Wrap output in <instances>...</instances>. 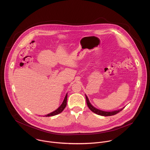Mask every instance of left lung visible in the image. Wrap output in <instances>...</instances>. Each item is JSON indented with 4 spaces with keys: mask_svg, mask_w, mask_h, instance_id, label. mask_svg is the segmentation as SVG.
Returning a JSON list of instances; mask_svg holds the SVG:
<instances>
[{
    "mask_svg": "<svg viewBox=\"0 0 150 150\" xmlns=\"http://www.w3.org/2000/svg\"><path fill=\"white\" fill-rule=\"evenodd\" d=\"M86 103L88 105V107H89V108L94 113L98 114V115H102V116H111V115H114L117 113H118L119 112H120L121 111H122L123 110L124 108L123 107L120 110H115V111H102L100 110H99L95 107H93L91 103L89 102V100L87 97V96L86 95Z\"/></svg>",
    "mask_w": 150,
    "mask_h": 150,
    "instance_id": "1",
    "label": "left lung"
}]
</instances>
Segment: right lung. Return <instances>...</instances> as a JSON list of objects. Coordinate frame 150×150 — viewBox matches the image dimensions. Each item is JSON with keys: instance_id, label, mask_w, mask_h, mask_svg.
I'll return each instance as SVG.
<instances>
[{"instance_id": "1", "label": "right lung", "mask_w": 150, "mask_h": 150, "mask_svg": "<svg viewBox=\"0 0 150 150\" xmlns=\"http://www.w3.org/2000/svg\"><path fill=\"white\" fill-rule=\"evenodd\" d=\"M67 93H66V96H65V98H64V100L62 103V105L59 106V107H58L56 110H55L54 111L47 114V115H44V117H50V116H54V115H57L59 113H61L64 110V108L66 106V105H67Z\"/></svg>"}]
</instances>
